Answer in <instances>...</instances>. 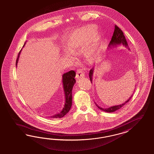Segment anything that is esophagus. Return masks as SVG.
Segmentation results:
<instances>
[{
    "mask_svg": "<svg viewBox=\"0 0 154 154\" xmlns=\"http://www.w3.org/2000/svg\"><path fill=\"white\" fill-rule=\"evenodd\" d=\"M85 76L84 72L81 69H77V74H76V78L77 79H80L82 78Z\"/></svg>",
    "mask_w": 154,
    "mask_h": 154,
    "instance_id": "1",
    "label": "esophagus"
}]
</instances>
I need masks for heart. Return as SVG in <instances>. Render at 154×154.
<instances>
[{
	"label": "heart",
	"instance_id": "obj_1",
	"mask_svg": "<svg viewBox=\"0 0 154 154\" xmlns=\"http://www.w3.org/2000/svg\"><path fill=\"white\" fill-rule=\"evenodd\" d=\"M97 26L94 25H88L78 28L73 31L66 38V44L70 49L75 50L85 46L88 43L86 52L89 56H93L96 54L101 35L96 33ZM63 54L69 55L71 52L64 48Z\"/></svg>",
	"mask_w": 154,
	"mask_h": 154
}]
</instances>
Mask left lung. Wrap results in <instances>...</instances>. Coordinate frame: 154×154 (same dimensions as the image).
Wrapping results in <instances>:
<instances>
[{"instance_id":"1","label":"left lung","mask_w":154,"mask_h":154,"mask_svg":"<svg viewBox=\"0 0 154 154\" xmlns=\"http://www.w3.org/2000/svg\"><path fill=\"white\" fill-rule=\"evenodd\" d=\"M122 45L126 47L129 50V48L128 47V43L126 41V38L125 37L124 33L122 32L121 29L119 28L117 25H115V29H114V32L113 34L112 38H111V41L109 42L108 47H117L118 45ZM94 73V68L92 69H91V70H90L89 72V77H90V79L91 81V82L92 83V81H93V75ZM133 94L131 95V97L129 98V99L126 100L125 102L120 104V105H117V106H112L111 107L107 108H104L100 107L98 104H97L95 102V104L96 106L99 108L100 109L102 110L103 111L106 112H113L116 111L117 110L119 109L120 108H121L122 106H124L126 103L128 102L130 99H131Z\"/></svg>"}]
</instances>
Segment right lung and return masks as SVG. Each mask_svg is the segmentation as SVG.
<instances>
[{
  "instance_id": "1",
  "label": "right lung",
  "mask_w": 154,
  "mask_h": 154,
  "mask_svg": "<svg viewBox=\"0 0 154 154\" xmlns=\"http://www.w3.org/2000/svg\"><path fill=\"white\" fill-rule=\"evenodd\" d=\"M25 43L26 42L24 43L23 46H25ZM21 51L19 52L18 57L16 60V65L18 63ZM75 72L74 70H70L69 72H66L63 75L62 82H63V85L64 88V92L65 94V104L64 106L63 109L60 112L51 117L52 118H56V119L61 118L64 116L69 111L72 104V89L75 83Z\"/></svg>"
}]
</instances>
